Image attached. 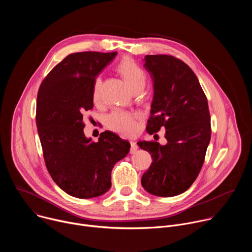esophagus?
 <instances>
[{
	"label": "esophagus",
	"mask_w": 252,
	"mask_h": 252,
	"mask_svg": "<svg viewBox=\"0 0 252 252\" xmlns=\"http://www.w3.org/2000/svg\"><path fill=\"white\" fill-rule=\"evenodd\" d=\"M136 152H137V145H136V142L130 141V150H129V153L132 155V154H135Z\"/></svg>",
	"instance_id": "obj_1"
}]
</instances>
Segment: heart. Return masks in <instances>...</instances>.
Listing matches in <instances>:
<instances>
[{
    "label": "heart",
    "mask_w": 252,
    "mask_h": 252,
    "mask_svg": "<svg viewBox=\"0 0 252 252\" xmlns=\"http://www.w3.org/2000/svg\"><path fill=\"white\" fill-rule=\"evenodd\" d=\"M117 69L123 76L132 91L142 90L146 85V74L131 59L124 58L118 64ZM100 78L96 77L93 85V98L97 100L99 98ZM106 126L112 130L122 133L124 135H132L137 130V125L134 115L125 111H115L106 117Z\"/></svg>",
    "instance_id": "b5f03b06"
}]
</instances>
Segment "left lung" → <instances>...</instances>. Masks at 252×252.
Returning <instances> with one entry per match:
<instances>
[{"mask_svg":"<svg viewBox=\"0 0 252 252\" xmlns=\"http://www.w3.org/2000/svg\"><path fill=\"white\" fill-rule=\"evenodd\" d=\"M143 61L154 83L147 131L154 134L163 126L167 142H137L153 158L141 186L157 196H175L191 187L204 161L211 135L207 98L183 61L167 55H148Z\"/></svg>","mask_w":252,"mask_h":252,"instance_id":"8db88e82","label":"left lung"}]
</instances>
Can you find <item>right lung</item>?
I'll return each mask as SVG.
<instances>
[{
    "instance_id": "1",
    "label": "right lung",
    "mask_w": 252,
    "mask_h": 252,
    "mask_svg": "<svg viewBox=\"0 0 252 252\" xmlns=\"http://www.w3.org/2000/svg\"><path fill=\"white\" fill-rule=\"evenodd\" d=\"M117 54H70L50 71L38 93L35 121L46 166L59 188L74 197L105 193L114 165L129 152V142L113 131L101 132L97 142L84 133V115L94 107V81Z\"/></svg>"
}]
</instances>
